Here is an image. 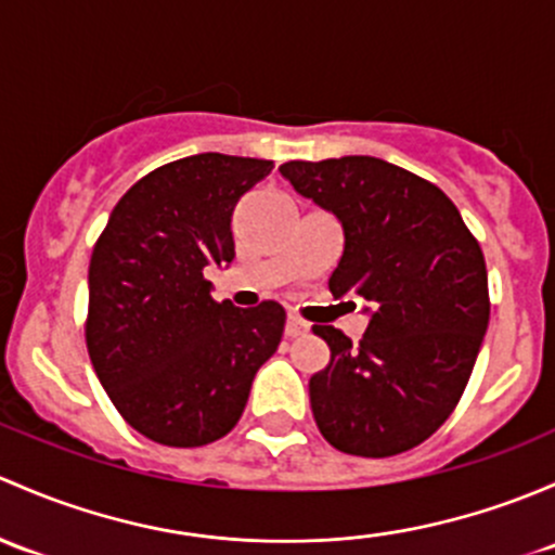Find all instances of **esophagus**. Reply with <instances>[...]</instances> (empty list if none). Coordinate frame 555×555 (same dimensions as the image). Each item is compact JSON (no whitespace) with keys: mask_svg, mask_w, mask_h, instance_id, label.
<instances>
[{"mask_svg":"<svg viewBox=\"0 0 555 555\" xmlns=\"http://www.w3.org/2000/svg\"><path fill=\"white\" fill-rule=\"evenodd\" d=\"M307 328H310V325H307L301 318L288 315V320H285V336H288V339H294V336H301Z\"/></svg>","mask_w":555,"mask_h":555,"instance_id":"1","label":"esophagus"}]
</instances>
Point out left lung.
<instances>
[{
	"label": "left lung",
	"instance_id": "left-lung-1",
	"mask_svg": "<svg viewBox=\"0 0 555 555\" xmlns=\"http://www.w3.org/2000/svg\"><path fill=\"white\" fill-rule=\"evenodd\" d=\"M280 173L341 221L328 288L371 310L356 347L334 325H312L331 347L310 379L318 430L352 456L420 447L460 403L487 334L481 245L436 184L379 157L291 159Z\"/></svg>",
	"mask_w": 555,
	"mask_h": 555
}]
</instances>
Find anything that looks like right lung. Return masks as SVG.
<instances>
[{
    "mask_svg": "<svg viewBox=\"0 0 555 555\" xmlns=\"http://www.w3.org/2000/svg\"><path fill=\"white\" fill-rule=\"evenodd\" d=\"M272 159L205 152L135 181L95 240L88 356L133 430L194 449L224 438L283 336L278 301H216L205 270L235 259L232 214Z\"/></svg>",
    "mask_w": 555,
    "mask_h": 555,
    "instance_id": "right-lung-1",
    "label": "right lung"
}]
</instances>
